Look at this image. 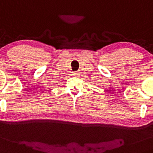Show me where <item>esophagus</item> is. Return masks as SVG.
I'll return each instance as SVG.
<instances>
[{
    "instance_id": "esophagus-1",
    "label": "esophagus",
    "mask_w": 153,
    "mask_h": 153,
    "mask_svg": "<svg viewBox=\"0 0 153 153\" xmlns=\"http://www.w3.org/2000/svg\"><path fill=\"white\" fill-rule=\"evenodd\" d=\"M74 75L75 76H80V72H79V71H77V72H74Z\"/></svg>"
}]
</instances>
